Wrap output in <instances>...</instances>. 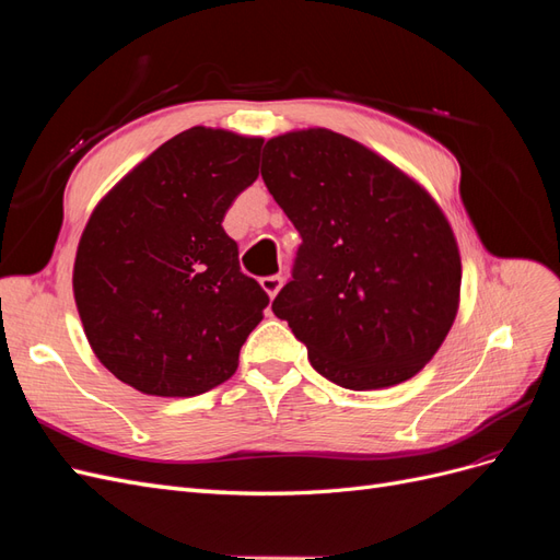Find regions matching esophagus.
<instances>
[{
  "label": "esophagus",
  "instance_id": "obj_1",
  "mask_svg": "<svg viewBox=\"0 0 560 560\" xmlns=\"http://www.w3.org/2000/svg\"><path fill=\"white\" fill-rule=\"evenodd\" d=\"M259 284H261V290H264L270 299H276L278 292H280V287H282V278H280V276H266V278L259 280Z\"/></svg>",
  "mask_w": 560,
  "mask_h": 560
}]
</instances>
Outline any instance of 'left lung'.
<instances>
[{"label": "left lung", "instance_id": "left-lung-1", "mask_svg": "<svg viewBox=\"0 0 560 560\" xmlns=\"http://www.w3.org/2000/svg\"><path fill=\"white\" fill-rule=\"evenodd\" d=\"M261 177L301 233L273 313L322 376L348 389L413 378L460 308L455 233L430 191L329 128L270 138Z\"/></svg>", "mask_w": 560, "mask_h": 560}]
</instances>
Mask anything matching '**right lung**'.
Listing matches in <instances>:
<instances>
[{"mask_svg":"<svg viewBox=\"0 0 560 560\" xmlns=\"http://www.w3.org/2000/svg\"><path fill=\"white\" fill-rule=\"evenodd\" d=\"M264 138L194 126L100 198L72 290L95 358L151 397H196L229 381L268 294L222 229L259 177Z\"/></svg>","mask_w":560,"mask_h":560,"instance_id":"right-lung-1","label":"right lung"}]
</instances>
